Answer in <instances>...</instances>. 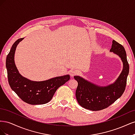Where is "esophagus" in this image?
<instances>
[{"instance_id":"34e87169","label":"esophagus","mask_w":135,"mask_h":135,"mask_svg":"<svg viewBox=\"0 0 135 135\" xmlns=\"http://www.w3.org/2000/svg\"><path fill=\"white\" fill-rule=\"evenodd\" d=\"M77 74V72L76 70H71L70 73V76L71 77L74 76L75 75H76Z\"/></svg>"}]
</instances>
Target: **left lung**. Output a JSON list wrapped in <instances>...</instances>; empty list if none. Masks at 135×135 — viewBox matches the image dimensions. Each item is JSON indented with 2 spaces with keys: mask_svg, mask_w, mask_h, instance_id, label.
I'll return each mask as SVG.
<instances>
[{
  "mask_svg": "<svg viewBox=\"0 0 135 135\" xmlns=\"http://www.w3.org/2000/svg\"><path fill=\"white\" fill-rule=\"evenodd\" d=\"M110 52L120 58L123 70L114 83L108 85H99L78 75L74 76L78 81L75 92L79 104L85 109L98 111L108 108L123 93L129 73V64L124 48L113 40Z\"/></svg>",
  "mask_w": 135,
  "mask_h": 135,
  "instance_id": "left-lung-1",
  "label": "left lung"
}]
</instances>
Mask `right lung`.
<instances>
[{
	"instance_id": "1",
	"label": "right lung",
	"mask_w": 135,
	"mask_h": 135,
	"mask_svg": "<svg viewBox=\"0 0 135 135\" xmlns=\"http://www.w3.org/2000/svg\"><path fill=\"white\" fill-rule=\"evenodd\" d=\"M20 38L12 45L7 56L6 68L11 89L25 103L31 105H42L50 102L56 90L70 79L69 74L56 76L43 81H34L23 76L15 62V54Z\"/></svg>"
}]
</instances>
